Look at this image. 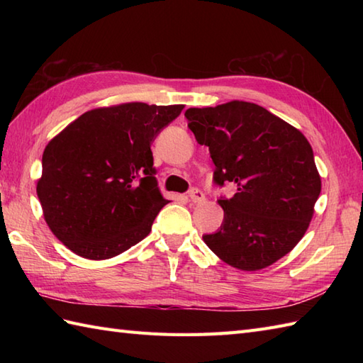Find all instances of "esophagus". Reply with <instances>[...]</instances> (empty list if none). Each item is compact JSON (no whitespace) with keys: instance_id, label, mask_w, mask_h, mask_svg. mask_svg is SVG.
I'll list each match as a JSON object with an SVG mask.
<instances>
[{"instance_id":"1","label":"esophagus","mask_w":363,"mask_h":363,"mask_svg":"<svg viewBox=\"0 0 363 363\" xmlns=\"http://www.w3.org/2000/svg\"><path fill=\"white\" fill-rule=\"evenodd\" d=\"M189 198H190V201H191V203H201V201H204V195H203V191H201V190H198V189L190 190Z\"/></svg>"}]
</instances>
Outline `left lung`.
I'll return each instance as SVG.
<instances>
[{
  "label": "left lung",
  "instance_id": "left-lung-1",
  "mask_svg": "<svg viewBox=\"0 0 363 363\" xmlns=\"http://www.w3.org/2000/svg\"><path fill=\"white\" fill-rule=\"evenodd\" d=\"M189 128L209 146L213 179L237 194L218 199L225 218L203 240L242 272H257L289 254L304 237L321 191V177L304 134L264 107L229 101L190 107Z\"/></svg>",
  "mask_w": 363,
  "mask_h": 363
}]
</instances>
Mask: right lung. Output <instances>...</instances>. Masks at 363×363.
Instances as JSON below:
<instances>
[{
	"label": "right lung",
	"mask_w": 363,
	"mask_h": 363,
	"mask_svg": "<svg viewBox=\"0 0 363 363\" xmlns=\"http://www.w3.org/2000/svg\"><path fill=\"white\" fill-rule=\"evenodd\" d=\"M182 104L96 107L52 137L37 196L51 233L90 260L118 256L150 234L168 199L154 177L151 143Z\"/></svg>",
	"instance_id": "1"
}]
</instances>
